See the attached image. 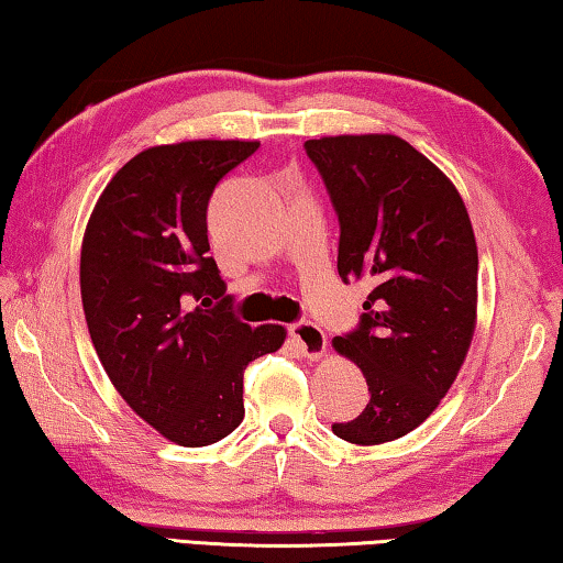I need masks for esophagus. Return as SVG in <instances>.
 Wrapping results in <instances>:
<instances>
[{
  "label": "esophagus",
  "mask_w": 563,
  "mask_h": 563,
  "mask_svg": "<svg viewBox=\"0 0 563 563\" xmlns=\"http://www.w3.org/2000/svg\"><path fill=\"white\" fill-rule=\"evenodd\" d=\"M288 332H290V338L295 340V345L300 347V352H302L305 357L318 360V357L325 355L328 338H325V332H322V330L316 325V322H310V320L292 322Z\"/></svg>",
  "instance_id": "esophagus-1"
}]
</instances>
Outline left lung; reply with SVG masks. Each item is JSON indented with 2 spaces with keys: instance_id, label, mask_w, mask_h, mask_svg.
Here are the masks:
<instances>
[{
  "instance_id": "obj_1",
  "label": "left lung",
  "mask_w": 563,
  "mask_h": 563,
  "mask_svg": "<svg viewBox=\"0 0 563 563\" xmlns=\"http://www.w3.org/2000/svg\"><path fill=\"white\" fill-rule=\"evenodd\" d=\"M340 221V278L373 285L360 325L332 340L367 379L369 402L332 432L383 444L450 393L476 325V241L450 178L393 133L305 141Z\"/></svg>"
}]
</instances>
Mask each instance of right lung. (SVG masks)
<instances>
[{
	"label": "right lung",
	"instance_id": "add662e5",
	"mask_svg": "<svg viewBox=\"0 0 563 563\" xmlns=\"http://www.w3.org/2000/svg\"><path fill=\"white\" fill-rule=\"evenodd\" d=\"M258 141H184L133 156L109 180L81 243L89 335L117 393L180 446H206L243 422V369L275 352L283 325L231 310L208 255L206 211Z\"/></svg>",
	"mask_w": 563,
	"mask_h": 563
}]
</instances>
